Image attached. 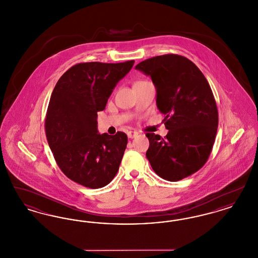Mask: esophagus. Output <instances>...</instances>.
<instances>
[{
  "mask_svg": "<svg viewBox=\"0 0 258 258\" xmlns=\"http://www.w3.org/2000/svg\"><path fill=\"white\" fill-rule=\"evenodd\" d=\"M138 135V133L137 132H133V131H131V132H127V136H128V138H135Z\"/></svg>",
  "mask_w": 258,
  "mask_h": 258,
  "instance_id": "esophagus-1",
  "label": "esophagus"
}]
</instances>
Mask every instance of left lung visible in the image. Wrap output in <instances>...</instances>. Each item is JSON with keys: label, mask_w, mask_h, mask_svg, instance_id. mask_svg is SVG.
Returning a JSON list of instances; mask_svg holds the SVG:
<instances>
[{"label": "left lung", "mask_w": 258, "mask_h": 258, "mask_svg": "<svg viewBox=\"0 0 258 258\" xmlns=\"http://www.w3.org/2000/svg\"><path fill=\"white\" fill-rule=\"evenodd\" d=\"M157 88V105L165 115L164 138L148 133V160L160 177L177 182L198 171L215 143L219 113L204 74L184 56L166 54L139 62Z\"/></svg>", "instance_id": "1"}]
</instances>
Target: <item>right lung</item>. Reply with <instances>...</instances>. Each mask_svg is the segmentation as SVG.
Instances as JSON below:
<instances>
[{
	"label": "right lung",
	"mask_w": 258,
	"mask_h": 258,
	"mask_svg": "<svg viewBox=\"0 0 258 258\" xmlns=\"http://www.w3.org/2000/svg\"><path fill=\"white\" fill-rule=\"evenodd\" d=\"M135 61L80 62L58 80L45 117V134L61 172L77 184L99 188L119 170L127 144L122 132L98 134V111Z\"/></svg>",
	"instance_id": "obj_1"
}]
</instances>
